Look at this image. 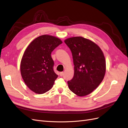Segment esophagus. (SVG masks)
Listing matches in <instances>:
<instances>
[{
  "label": "esophagus",
  "instance_id": "34e87169",
  "mask_svg": "<svg viewBox=\"0 0 128 128\" xmlns=\"http://www.w3.org/2000/svg\"><path fill=\"white\" fill-rule=\"evenodd\" d=\"M64 73L63 72H62L60 73V76H64Z\"/></svg>",
  "mask_w": 128,
  "mask_h": 128
}]
</instances>
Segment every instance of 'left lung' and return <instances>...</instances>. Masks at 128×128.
Returning a JSON list of instances; mask_svg holds the SVG:
<instances>
[{
  "instance_id": "obj_1",
  "label": "left lung",
  "mask_w": 128,
  "mask_h": 128,
  "mask_svg": "<svg viewBox=\"0 0 128 128\" xmlns=\"http://www.w3.org/2000/svg\"><path fill=\"white\" fill-rule=\"evenodd\" d=\"M72 52L74 73L68 81V88L79 96H84L96 89L104 79L106 60L98 45L82 36H74L64 40Z\"/></svg>"
}]
</instances>
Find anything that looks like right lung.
<instances>
[{
    "label": "right lung",
    "instance_id": "1",
    "mask_svg": "<svg viewBox=\"0 0 128 128\" xmlns=\"http://www.w3.org/2000/svg\"><path fill=\"white\" fill-rule=\"evenodd\" d=\"M61 44L58 38L44 34L34 39L26 49L20 61V74L32 92L42 94L53 86L58 76L54 71L51 53Z\"/></svg>",
    "mask_w": 128,
    "mask_h": 128
}]
</instances>
